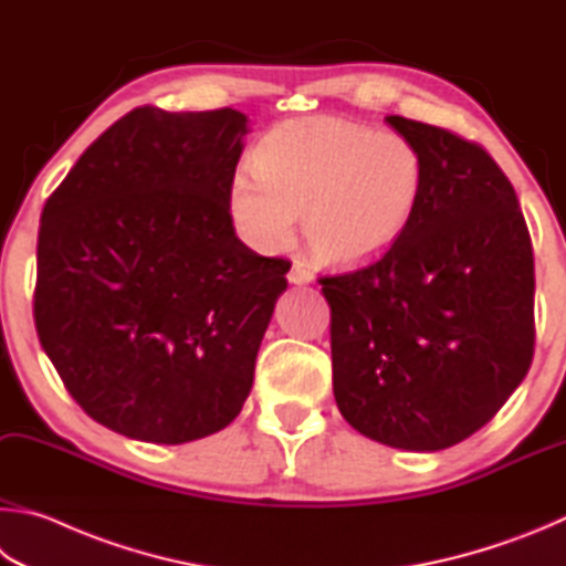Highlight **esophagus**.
<instances>
[{
	"instance_id": "1",
	"label": "esophagus",
	"mask_w": 566,
	"mask_h": 566,
	"mask_svg": "<svg viewBox=\"0 0 566 566\" xmlns=\"http://www.w3.org/2000/svg\"><path fill=\"white\" fill-rule=\"evenodd\" d=\"M289 281L295 283V285H308V283H313L311 268L305 265L303 261H295L293 268H291V273H289Z\"/></svg>"
}]
</instances>
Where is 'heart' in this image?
Instances as JSON below:
<instances>
[{
	"label": "heart",
	"mask_w": 566,
	"mask_h": 566,
	"mask_svg": "<svg viewBox=\"0 0 566 566\" xmlns=\"http://www.w3.org/2000/svg\"><path fill=\"white\" fill-rule=\"evenodd\" d=\"M253 166L235 168L226 206L255 251L289 245L303 213L315 258L353 268L390 251L418 216L428 168L412 138L338 116H303L273 126Z\"/></svg>",
	"instance_id": "heart-1"
}]
</instances>
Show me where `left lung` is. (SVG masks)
<instances>
[{"instance_id": "left-lung-1", "label": "left lung", "mask_w": 566, "mask_h": 566, "mask_svg": "<svg viewBox=\"0 0 566 566\" xmlns=\"http://www.w3.org/2000/svg\"><path fill=\"white\" fill-rule=\"evenodd\" d=\"M424 156L418 216L378 261L321 277L333 392L355 430L438 452L488 424L534 353V258L517 193L482 146L385 118Z\"/></svg>"}]
</instances>
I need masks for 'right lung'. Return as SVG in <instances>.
I'll list each match as a JSON object with an SVG mask.
<instances>
[{
    "mask_svg": "<svg viewBox=\"0 0 566 566\" xmlns=\"http://www.w3.org/2000/svg\"><path fill=\"white\" fill-rule=\"evenodd\" d=\"M248 132L235 108H134L42 211L39 343L88 418L132 440H201L253 388L289 261L253 253L228 216Z\"/></svg>",
    "mask_w": 566,
    "mask_h": 566,
    "instance_id": "1",
    "label": "right lung"
}]
</instances>
